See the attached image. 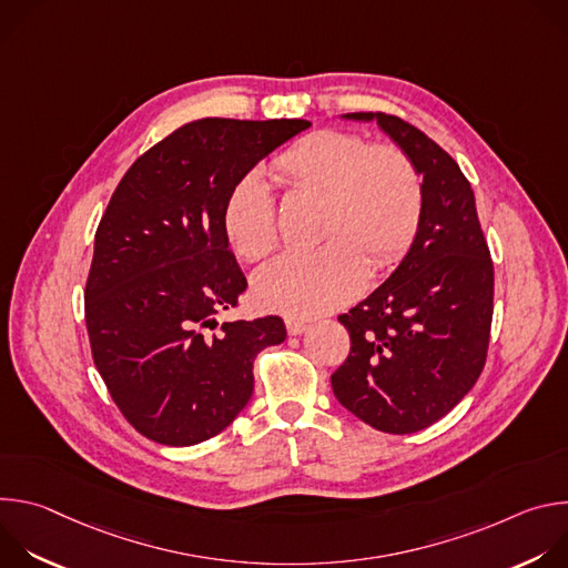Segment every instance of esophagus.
Returning a JSON list of instances; mask_svg holds the SVG:
<instances>
[{"mask_svg": "<svg viewBox=\"0 0 568 568\" xmlns=\"http://www.w3.org/2000/svg\"><path fill=\"white\" fill-rule=\"evenodd\" d=\"M285 328L290 335H301L307 328V323L301 318H285Z\"/></svg>", "mask_w": 568, "mask_h": 568, "instance_id": "34e87169", "label": "esophagus"}]
</instances>
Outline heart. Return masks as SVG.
I'll return each mask as SVG.
<instances>
[{
	"instance_id": "obj_1",
	"label": "heart",
	"mask_w": 568,
	"mask_h": 568,
	"mask_svg": "<svg viewBox=\"0 0 568 568\" xmlns=\"http://www.w3.org/2000/svg\"><path fill=\"white\" fill-rule=\"evenodd\" d=\"M274 178L292 191L323 195V247L283 254L254 276L261 307L314 316L348 303L373 272L395 267L409 252L425 206L423 178L393 143H368L346 130H316L272 161ZM222 229L231 250L261 261L278 245L276 204L258 175H245L226 195Z\"/></svg>"
}]
</instances>
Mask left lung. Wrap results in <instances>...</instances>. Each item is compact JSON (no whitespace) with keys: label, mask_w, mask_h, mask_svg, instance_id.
<instances>
[{"label":"left lung","mask_w":568,"mask_h":568,"mask_svg":"<svg viewBox=\"0 0 568 568\" xmlns=\"http://www.w3.org/2000/svg\"><path fill=\"white\" fill-rule=\"evenodd\" d=\"M404 150L423 175V220L409 254L368 298L339 314L351 335L333 390L359 420L384 434H414L476 384L490 346L495 265L474 191L456 161L416 125L355 112Z\"/></svg>","instance_id":"1"}]
</instances>
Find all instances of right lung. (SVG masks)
Listing matches in <instances>:
<instances>
[{"label": "right lung", "mask_w": 568, "mask_h": 568, "mask_svg": "<svg viewBox=\"0 0 568 568\" xmlns=\"http://www.w3.org/2000/svg\"><path fill=\"white\" fill-rule=\"evenodd\" d=\"M303 119H200L145 150L99 222L85 285L94 364L145 438L189 447L247 407L256 355L285 339L270 314L224 321L247 290L222 229L229 191Z\"/></svg>", "instance_id": "add662e5"}]
</instances>
